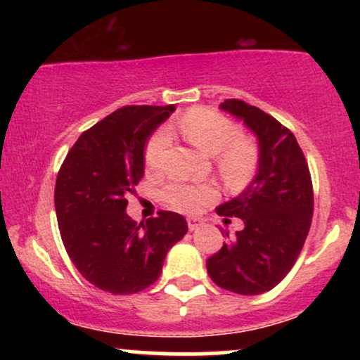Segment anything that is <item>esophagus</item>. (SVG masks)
Segmentation results:
<instances>
[{"label":"esophagus","instance_id":"obj_1","mask_svg":"<svg viewBox=\"0 0 360 360\" xmlns=\"http://www.w3.org/2000/svg\"><path fill=\"white\" fill-rule=\"evenodd\" d=\"M203 225H205V223H203V220H200V218H194V217H189L188 218L189 232H194V230L201 229V226H203Z\"/></svg>","mask_w":360,"mask_h":360}]
</instances>
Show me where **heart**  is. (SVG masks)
<instances>
[{
  "mask_svg": "<svg viewBox=\"0 0 360 360\" xmlns=\"http://www.w3.org/2000/svg\"><path fill=\"white\" fill-rule=\"evenodd\" d=\"M179 128L193 146L205 154L217 155L218 169L232 183L249 181L259 166V148L250 139L242 137V130L233 120L210 108H193L181 118ZM171 143V131L159 128L147 140L146 164L150 171L162 166V157ZM218 196L217 186L191 184L174 181L164 188V200L171 208L183 213H194L212 203Z\"/></svg>",
  "mask_w": 360,
  "mask_h": 360,
  "instance_id": "1",
  "label": "heart"
}]
</instances>
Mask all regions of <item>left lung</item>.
<instances>
[{
  "mask_svg": "<svg viewBox=\"0 0 360 360\" xmlns=\"http://www.w3.org/2000/svg\"><path fill=\"white\" fill-rule=\"evenodd\" d=\"M220 108L255 134L259 169L237 198L217 208L225 221L242 218L243 230L206 260V269L217 286L254 296L278 286L303 249L313 217L311 176L298 140L274 117L242 100H225Z\"/></svg>",
  "mask_w": 360,
  "mask_h": 360,
  "instance_id": "obj_1",
  "label": "left lung"
}]
</instances>
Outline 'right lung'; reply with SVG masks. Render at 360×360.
<instances>
[{
  "label": "right lung",
  "mask_w": 360,
  "mask_h": 360,
  "mask_svg": "<svg viewBox=\"0 0 360 360\" xmlns=\"http://www.w3.org/2000/svg\"><path fill=\"white\" fill-rule=\"evenodd\" d=\"M167 106H123L82 131L56 181L57 223L65 250L82 278L111 295H134L154 284L169 249L188 232L184 217L159 212L137 223L127 194L143 176L148 137Z\"/></svg>",
  "instance_id": "1"
}]
</instances>
